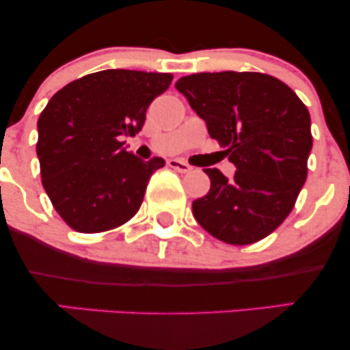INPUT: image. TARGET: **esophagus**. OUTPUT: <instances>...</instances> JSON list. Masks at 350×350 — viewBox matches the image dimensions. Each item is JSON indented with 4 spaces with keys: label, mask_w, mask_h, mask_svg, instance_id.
Masks as SVG:
<instances>
[{
    "label": "esophagus",
    "mask_w": 350,
    "mask_h": 350,
    "mask_svg": "<svg viewBox=\"0 0 350 350\" xmlns=\"http://www.w3.org/2000/svg\"><path fill=\"white\" fill-rule=\"evenodd\" d=\"M167 166L172 167V170L179 171V172H189V171H192V167L189 166L187 163L180 161V159H167Z\"/></svg>",
    "instance_id": "1"
}]
</instances>
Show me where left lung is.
I'll return each mask as SVG.
<instances>
[{
  "mask_svg": "<svg viewBox=\"0 0 350 350\" xmlns=\"http://www.w3.org/2000/svg\"><path fill=\"white\" fill-rule=\"evenodd\" d=\"M176 88L237 167L232 179L204 170L211 189L192 202L196 220L226 243L265 239L290 215L306 180V105L286 83L260 72H202L180 77Z\"/></svg>",
  "mask_w": 350,
  "mask_h": 350,
  "instance_id": "8db88e82",
  "label": "left lung"
}]
</instances>
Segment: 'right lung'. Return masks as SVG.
I'll use <instances>...</instances> for the list:
<instances>
[{
  "instance_id": "1",
  "label": "right lung",
  "mask_w": 350,
  "mask_h": 350,
  "mask_svg": "<svg viewBox=\"0 0 350 350\" xmlns=\"http://www.w3.org/2000/svg\"><path fill=\"white\" fill-rule=\"evenodd\" d=\"M171 74L108 69L60 88L38 120L42 186L67 226L97 234L123 226L142 206L163 158L143 161L123 146Z\"/></svg>"
}]
</instances>
